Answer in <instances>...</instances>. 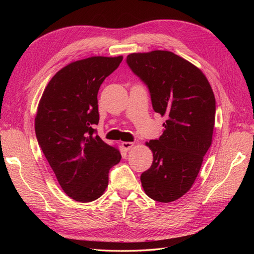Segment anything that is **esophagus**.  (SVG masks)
I'll return each instance as SVG.
<instances>
[{"instance_id":"obj_1","label":"esophagus","mask_w":254,"mask_h":254,"mask_svg":"<svg viewBox=\"0 0 254 254\" xmlns=\"http://www.w3.org/2000/svg\"><path fill=\"white\" fill-rule=\"evenodd\" d=\"M133 145H134V143H132V142H123L122 143V147H123V149H124V150L128 151V150H130V149L132 148Z\"/></svg>"}]
</instances>
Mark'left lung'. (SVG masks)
<instances>
[{"label": "left lung", "instance_id": "obj_1", "mask_svg": "<svg viewBox=\"0 0 254 254\" xmlns=\"http://www.w3.org/2000/svg\"><path fill=\"white\" fill-rule=\"evenodd\" d=\"M126 61L148 87L153 110L166 118L159 140L146 142L153 161L142 187L153 200L175 201L190 190L212 144L213 90L200 68L172 52L132 53Z\"/></svg>", "mask_w": 254, "mask_h": 254}]
</instances>
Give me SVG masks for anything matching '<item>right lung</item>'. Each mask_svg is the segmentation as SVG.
I'll use <instances>...</instances> for the list:
<instances>
[{
  "label": "right lung",
  "instance_id": "obj_1",
  "mask_svg": "<svg viewBox=\"0 0 254 254\" xmlns=\"http://www.w3.org/2000/svg\"><path fill=\"white\" fill-rule=\"evenodd\" d=\"M122 60L123 56H94L68 64L53 76L38 105V143L61 189L76 201L101 197L110 168L122 158L93 128L99 121V87Z\"/></svg>",
  "mask_w": 254,
  "mask_h": 254
}]
</instances>
